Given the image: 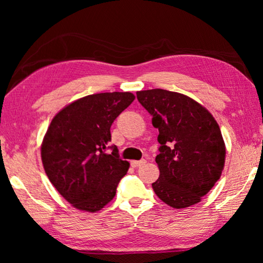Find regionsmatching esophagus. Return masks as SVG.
I'll return each instance as SVG.
<instances>
[{
    "label": "esophagus",
    "instance_id": "obj_1",
    "mask_svg": "<svg viewBox=\"0 0 263 263\" xmlns=\"http://www.w3.org/2000/svg\"><path fill=\"white\" fill-rule=\"evenodd\" d=\"M145 163H146V160H139V161H131V166L136 168V167H140Z\"/></svg>",
    "mask_w": 263,
    "mask_h": 263
}]
</instances>
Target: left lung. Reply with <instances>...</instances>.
I'll use <instances>...</instances> for the list:
<instances>
[{
	"label": "left lung",
	"mask_w": 263,
	"mask_h": 263,
	"mask_svg": "<svg viewBox=\"0 0 263 263\" xmlns=\"http://www.w3.org/2000/svg\"><path fill=\"white\" fill-rule=\"evenodd\" d=\"M139 103L159 130L160 176L152 183L162 202L183 209L201 202L220 179L225 144L212 115L180 92L149 89L137 91Z\"/></svg>",
	"instance_id": "8db88e82"
}]
</instances>
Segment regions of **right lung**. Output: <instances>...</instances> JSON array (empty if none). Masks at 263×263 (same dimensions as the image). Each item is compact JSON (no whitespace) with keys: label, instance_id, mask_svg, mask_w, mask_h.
Segmentation results:
<instances>
[{"label":"right lung","instance_id":"obj_1","mask_svg":"<svg viewBox=\"0 0 263 263\" xmlns=\"http://www.w3.org/2000/svg\"><path fill=\"white\" fill-rule=\"evenodd\" d=\"M132 92L88 95L65 106L52 119L42 144L46 175L66 201L96 212L115 197L130 163L119 158L110 127L130 105ZM110 148V155L105 151Z\"/></svg>","mask_w":263,"mask_h":263}]
</instances>
